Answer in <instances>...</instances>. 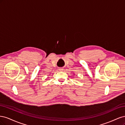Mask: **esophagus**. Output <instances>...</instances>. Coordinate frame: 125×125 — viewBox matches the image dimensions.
Returning <instances> with one entry per match:
<instances>
[{
    "mask_svg": "<svg viewBox=\"0 0 125 125\" xmlns=\"http://www.w3.org/2000/svg\"><path fill=\"white\" fill-rule=\"evenodd\" d=\"M58 70H59L60 71H62L63 69V68H60L58 69Z\"/></svg>",
    "mask_w": 125,
    "mask_h": 125,
    "instance_id": "esophagus-1",
    "label": "esophagus"
}]
</instances>
